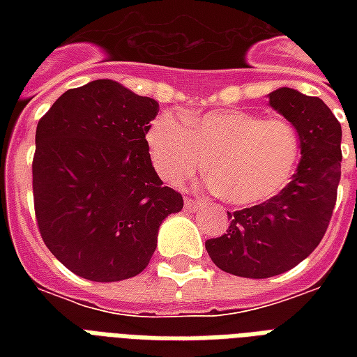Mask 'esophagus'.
<instances>
[{"instance_id": "1", "label": "esophagus", "mask_w": 357, "mask_h": 357, "mask_svg": "<svg viewBox=\"0 0 357 357\" xmlns=\"http://www.w3.org/2000/svg\"><path fill=\"white\" fill-rule=\"evenodd\" d=\"M204 206L200 200H192V198H185V207H187V211H198L200 207Z\"/></svg>"}]
</instances>
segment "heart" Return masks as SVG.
<instances>
[{"label":"heart","instance_id":"1","mask_svg":"<svg viewBox=\"0 0 357 357\" xmlns=\"http://www.w3.org/2000/svg\"><path fill=\"white\" fill-rule=\"evenodd\" d=\"M151 162L179 185L206 170L211 189L235 207L265 204L287 187L300 161V133L285 119L241 109L202 116L161 113L146 131Z\"/></svg>","mask_w":357,"mask_h":357}]
</instances>
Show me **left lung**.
<instances>
[{"mask_svg":"<svg viewBox=\"0 0 357 357\" xmlns=\"http://www.w3.org/2000/svg\"><path fill=\"white\" fill-rule=\"evenodd\" d=\"M268 103L298 129V168L268 202L228 211V234L206 241L220 271L254 280L291 271L319 246L332 220L343 159L341 123L321 98L283 86L268 94Z\"/></svg>","mask_w":357,"mask_h":357,"instance_id":"1","label":"left lung"}]
</instances>
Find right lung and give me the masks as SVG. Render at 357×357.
Wrapping results in <instances>:
<instances>
[{
    "instance_id": "add662e5",
    "label": "right lung",
    "mask_w": 357,
    "mask_h": 357,
    "mask_svg": "<svg viewBox=\"0 0 357 357\" xmlns=\"http://www.w3.org/2000/svg\"><path fill=\"white\" fill-rule=\"evenodd\" d=\"M159 103L109 79L70 89L36 126L33 200L42 241L68 271L120 282L144 271L159 226L183 209L151 167Z\"/></svg>"
}]
</instances>
